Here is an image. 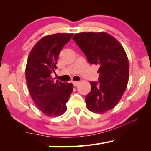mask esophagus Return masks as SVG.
<instances>
[{
	"label": "esophagus",
	"instance_id": "1",
	"mask_svg": "<svg viewBox=\"0 0 151 151\" xmlns=\"http://www.w3.org/2000/svg\"><path fill=\"white\" fill-rule=\"evenodd\" d=\"M72 84H73V86H77L78 84H79V82H76V81H73V82H72Z\"/></svg>",
	"mask_w": 151,
	"mask_h": 151
}]
</instances>
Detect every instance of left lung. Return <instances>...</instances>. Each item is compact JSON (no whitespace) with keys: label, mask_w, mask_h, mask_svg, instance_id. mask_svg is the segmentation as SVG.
<instances>
[{"label":"left lung","mask_w":151,"mask_h":151,"mask_svg":"<svg viewBox=\"0 0 151 151\" xmlns=\"http://www.w3.org/2000/svg\"><path fill=\"white\" fill-rule=\"evenodd\" d=\"M73 40L91 64L99 65L98 82H90L86 96L88 110L104 113L118 104L127 88L129 76L127 55L122 45L106 32H82Z\"/></svg>","instance_id":"obj_1"}]
</instances>
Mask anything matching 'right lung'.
<instances>
[{
  "mask_svg": "<svg viewBox=\"0 0 151 151\" xmlns=\"http://www.w3.org/2000/svg\"><path fill=\"white\" fill-rule=\"evenodd\" d=\"M73 35L58 33L43 37L29 54L25 69L29 91L39 110L48 117L65 113L73 91L72 83L54 81L51 76L57 69L59 53Z\"/></svg>",
  "mask_w": 151,
  "mask_h": 151,
  "instance_id": "obj_1",
  "label": "right lung"
}]
</instances>
